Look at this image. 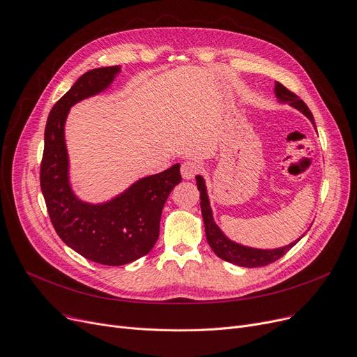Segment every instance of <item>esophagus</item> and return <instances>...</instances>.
Wrapping results in <instances>:
<instances>
[{
  "mask_svg": "<svg viewBox=\"0 0 357 357\" xmlns=\"http://www.w3.org/2000/svg\"><path fill=\"white\" fill-rule=\"evenodd\" d=\"M199 172H200V165L193 160H187L181 164V176L185 180H192Z\"/></svg>",
  "mask_w": 357,
  "mask_h": 357,
  "instance_id": "34e87169",
  "label": "esophagus"
}]
</instances>
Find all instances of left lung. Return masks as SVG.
Here are the masks:
<instances>
[{"label": "left lung", "mask_w": 357, "mask_h": 357, "mask_svg": "<svg viewBox=\"0 0 357 357\" xmlns=\"http://www.w3.org/2000/svg\"><path fill=\"white\" fill-rule=\"evenodd\" d=\"M275 98L278 103L282 105H289V107L296 108L301 114H304L311 123L316 128V122H314V116L311 111L308 109L307 105L298 99L297 95L289 92L285 86H282L281 83L275 82ZM196 184L200 192V207H202V216H203V223H204V232H206V239L211 245L213 252L223 261L230 262L238 266H245V268H258V266H265L268 264L275 262L281 257H284L288 250L294 246L304 235H301L298 239L294 242H291L285 246L274 248V249H259V248H250L242 243H238L232 239H229L223 230L216 225L213 219V211L211 207V200H208L207 195V188H206V181L202 176H196Z\"/></svg>", "instance_id": "8db88e82"}]
</instances>
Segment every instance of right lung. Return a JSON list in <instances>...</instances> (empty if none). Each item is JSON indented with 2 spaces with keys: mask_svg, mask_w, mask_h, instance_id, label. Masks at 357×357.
<instances>
[{
  "mask_svg": "<svg viewBox=\"0 0 357 357\" xmlns=\"http://www.w3.org/2000/svg\"><path fill=\"white\" fill-rule=\"evenodd\" d=\"M121 66L83 73L52 108L45 130L40 185L53 227L69 248L96 264L118 266L146 255L160 235L167 197L181 181L180 164L146 176L112 199L89 203L76 196L69 176L65 125L77 102L111 88Z\"/></svg>",
  "mask_w": 357,
  "mask_h": 357,
  "instance_id": "add662e5",
  "label": "right lung"
}]
</instances>
